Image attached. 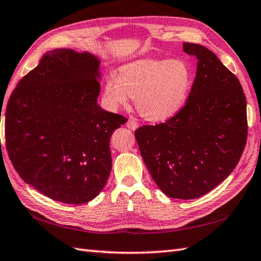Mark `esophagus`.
Here are the masks:
<instances>
[{"mask_svg": "<svg viewBox=\"0 0 261 261\" xmlns=\"http://www.w3.org/2000/svg\"><path fill=\"white\" fill-rule=\"evenodd\" d=\"M126 126L128 127V128H129V129H132V130H135V129H137V128H138V124H137V121L133 120V119H128V121H127Z\"/></svg>", "mask_w": 261, "mask_h": 261, "instance_id": "esophagus-1", "label": "esophagus"}]
</instances>
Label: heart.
<instances>
[{
  "label": "heart",
  "instance_id": "b5f03b06",
  "mask_svg": "<svg viewBox=\"0 0 261 261\" xmlns=\"http://www.w3.org/2000/svg\"><path fill=\"white\" fill-rule=\"evenodd\" d=\"M192 84V72L183 60L142 59L121 66L117 78L108 77L103 87L107 106L116 109L134 96L144 118L164 121L183 108Z\"/></svg>",
  "mask_w": 261,
  "mask_h": 261
}]
</instances>
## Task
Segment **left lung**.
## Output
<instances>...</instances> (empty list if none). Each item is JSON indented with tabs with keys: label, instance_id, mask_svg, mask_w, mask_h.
<instances>
[{
	"label": "left lung",
	"instance_id": "left-lung-1",
	"mask_svg": "<svg viewBox=\"0 0 261 261\" xmlns=\"http://www.w3.org/2000/svg\"><path fill=\"white\" fill-rule=\"evenodd\" d=\"M198 59L185 106L159 125L135 130L142 158L154 182L172 199L210 192L238 164L247 135V101L239 79L211 50L183 43Z\"/></svg>",
	"mask_w": 261,
	"mask_h": 261
}]
</instances>
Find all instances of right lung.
I'll return each instance as SVG.
<instances>
[{"instance_id":"add662e5","label":"right lung","mask_w":261,"mask_h":261,"mask_svg":"<svg viewBox=\"0 0 261 261\" xmlns=\"http://www.w3.org/2000/svg\"><path fill=\"white\" fill-rule=\"evenodd\" d=\"M99 66L88 52L48 51L8 102L9 158L23 181L55 201H91L111 174L109 142L127 119L98 105Z\"/></svg>"}]
</instances>
